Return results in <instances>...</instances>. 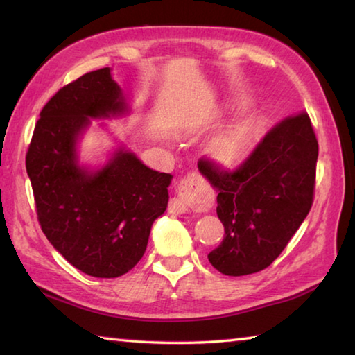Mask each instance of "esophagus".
<instances>
[{"mask_svg":"<svg viewBox=\"0 0 355 355\" xmlns=\"http://www.w3.org/2000/svg\"><path fill=\"white\" fill-rule=\"evenodd\" d=\"M214 203V194L199 173L191 172L180 180L177 197L171 199V213L182 214L188 209L196 213L209 211Z\"/></svg>","mask_w":355,"mask_h":355,"instance_id":"34e87169","label":"esophagus"}]
</instances>
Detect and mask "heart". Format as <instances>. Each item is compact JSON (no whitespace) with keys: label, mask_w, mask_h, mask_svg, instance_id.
I'll list each match as a JSON object with an SVG mask.
<instances>
[{"label":"heart","mask_w":355,"mask_h":355,"mask_svg":"<svg viewBox=\"0 0 355 355\" xmlns=\"http://www.w3.org/2000/svg\"><path fill=\"white\" fill-rule=\"evenodd\" d=\"M257 135V123L245 122L220 135L209 146V153L225 166H235L248 153L252 141Z\"/></svg>","instance_id":"b5f03b06"}]
</instances>
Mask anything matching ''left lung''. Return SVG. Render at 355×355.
<instances>
[{
	"label": "left lung",
	"instance_id": "left-lung-1",
	"mask_svg": "<svg viewBox=\"0 0 355 355\" xmlns=\"http://www.w3.org/2000/svg\"><path fill=\"white\" fill-rule=\"evenodd\" d=\"M318 141L305 111L288 116L264 135L235 171L208 158L199 171L218 191L222 243L208 260L225 275L266 269L286 248L313 203Z\"/></svg>",
	"mask_w": 355,
	"mask_h": 355
}]
</instances>
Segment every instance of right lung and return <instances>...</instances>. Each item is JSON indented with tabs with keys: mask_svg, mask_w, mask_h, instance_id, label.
Wrapping results in <instances>:
<instances>
[{
	"mask_svg": "<svg viewBox=\"0 0 355 355\" xmlns=\"http://www.w3.org/2000/svg\"><path fill=\"white\" fill-rule=\"evenodd\" d=\"M125 111L111 70L89 71L48 100L26 153L42 232L70 264L100 279L120 277L136 266L152 224L169 202L171 173L148 169L123 148L100 171L78 164L76 141L89 119Z\"/></svg>",
	"mask_w": 355,
	"mask_h": 355,
	"instance_id": "obj_1",
	"label": "right lung"
}]
</instances>
